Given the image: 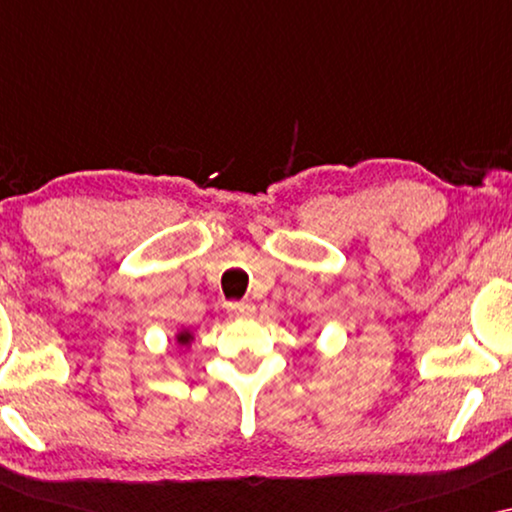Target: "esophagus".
I'll use <instances>...</instances> for the list:
<instances>
[{"mask_svg":"<svg viewBox=\"0 0 512 512\" xmlns=\"http://www.w3.org/2000/svg\"><path fill=\"white\" fill-rule=\"evenodd\" d=\"M226 310H228L230 317L247 319V317H251V314L256 312V307H254V303H244V300H242V303H228Z\"/></svg>","mask_w":512,"mask_h":512,"instance_id":"1","label":"esophagus"}]
</instances>
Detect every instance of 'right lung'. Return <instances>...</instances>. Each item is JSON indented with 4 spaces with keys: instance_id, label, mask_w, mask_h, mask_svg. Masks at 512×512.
I'll return each mask as SVG.
<instances>
[{
    "instance_id": "obj_1",
    "label": "right lung",
    "mask_w": 512,
    "mask_h": 512,
    "mask_svg": "<svg viewBox=\"0 0 512 512\" xmlns=\"http://www.w3.org/2000/svg\"><path fill=\"white\" fill-rule=\"evenodd\" d=\"M191 340H193V333L191 331H179L177 333V345L188 347V345H191Z\"/></svg>"
}]
</instances>
